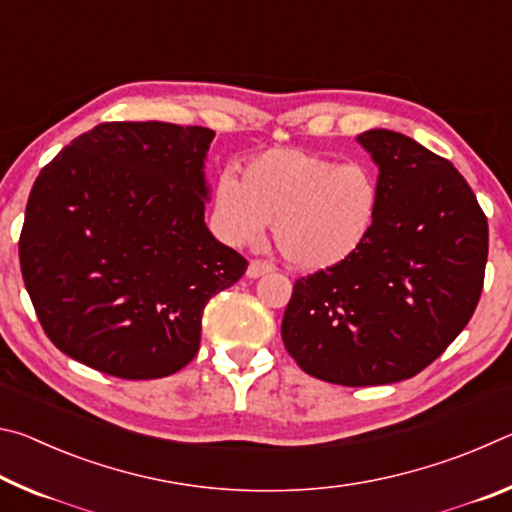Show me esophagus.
Wrapping results in <instances>:
<instances>
[{
    "label": "esophagus",
    "instance_id": "obj_1",
    "mask_svg": "<svg viewBox=\"0 0 512 512\" xmlns=\"http://www.w3.org/2000/svg\"><path fill=\"white\" fill-rule=\"evenodd\" d=\"M271 271H273V266L268 264V262H264V259H253V262L248 264L246 275H248V277H262V275L271 273Z\"/></svg>",
    "mask_w": 512,
    "mask_h": 512
}]
</instances>
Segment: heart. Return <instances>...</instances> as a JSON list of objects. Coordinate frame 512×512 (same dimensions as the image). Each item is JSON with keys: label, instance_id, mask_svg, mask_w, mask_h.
<instances>
[{"label": "heart", "instance_id": "b5f03b06", "mask_svg": "<svg viewBox=\"0 0 512 512\" xmlns=\"http://www.w3.org/2000/svg\"><path fill=\"white\" fill-rule=\"evenodd\" d=\"M377 207L379 183L366 164L302 149L259 153L244 178L221 173L214 189V221L230 244H255L273 225L275 248L305 271L348 259L366 241Z\"/></svg>", "mask_w": 512, "mask_h": 512}]
</instances>
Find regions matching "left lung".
I'll return each mask as SVG.
<instances>
[{"label":"left lung","instance_id":"1","mask_svg":"<svg viewBox=\"0 0 512 512\" xmlns=\"http://www.w3.org/2000/svg\"><path fill=\"white\" fill-rule=\"evenodd\" d=\"M379 167V207L343 262L300 277L284 348L341 386L411 379L447 350L479 305L488 219L452 162L395 131L361 133Z\"/></svg>","mask_w":512,"mask_h":512}]
</instances>
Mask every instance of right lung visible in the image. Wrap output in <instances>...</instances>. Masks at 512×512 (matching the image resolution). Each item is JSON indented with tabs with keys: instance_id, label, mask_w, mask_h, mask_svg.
I'll list each match as a JSON object with an SVG mask.
<instances>
[{
	"instance_id": "right-lung-1",
	"label": "right lung",
	"mask_w": 512,
	"mask_h": 512,
	"mask_svg": "<svg viewBox=\"0 0 512 512\" xmlns=\"http://www.w3.org/2000/svg\"><path fill=\"white\" fill-rule=\"evenodd\" d=\"M214 131L106 121L33 183L20 235L24 287L49 341L119 379H160L201 345L203 309L248 262L205 225Z\"/></svg>"
}]
</instances>
